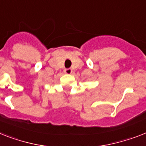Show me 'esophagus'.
I'll return each mask as SVG.
<instances>
[{"instance_id":"34e87169","label":"esophagus","mask_w":146,"mask_h":146,"mask_svg":"<svg viewBox=\"0 0 146 146\" xmlns=\"http://www.w3.org/2000/svg\"><path fill=\"white\" fill-rule=\"evenodd\" d=\"M64 73L66 74H71V73H73V70L70 69V68H68V69H65L64 70Z\"/></svg>"}]
</instances>
